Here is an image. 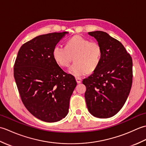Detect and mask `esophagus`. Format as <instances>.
<instances>
[{
	"label": "esophagus",
	"mask_w": 146,
	"mask_h": 146,
	"mask_svg": "<svg viewBox=\"0 0 146 146\" xmlns=\"http://www.w3.org/2000/svg\"><path fill=\"white\" fill-rule=\"evenodd\" d=\"M76 81L77 83H80L82 82V79L81 78H79V77H76Z\"/></svg>",
	"instance_id": "obj_1"
}]
</instances>
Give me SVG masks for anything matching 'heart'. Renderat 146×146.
<instances>
[{"mask_svg":"<svg viewBox=\"0 0 146 146\" xmlns=\"http://www.w3.org/2000/svg\"><path fill=\"white\" fill-rule=\"evenodd\" d=\"M102 48L97 42H91L81 36L76 35L68 40L66 47L56 45L52 50V57L60 66H68L71 75L81 76L94 71L100 64L102 57Z\"/></svg>","mask_w":146,"mask_h":146,"instance_id":"b5f03b06","label":"heart"}]
</instances>
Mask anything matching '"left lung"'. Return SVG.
<instances>
[{"instance_id":"left-lung-1","label":"left lung","mask_w":146,"mask_h":146,"mask_svg":"<svg viewBox=\"0 0 146 146\" xmlns=\"http://www.w3.org/2000/svg\"><path fill=\"white\" fill-rule=\"evenodd\" d=\"M102 48L100 64L83 80L86 86V106L94 117L101 119L117 113L127 99L132 83V60L124 46L104 31L90 32Z\"/></svg>"}]
</instances>
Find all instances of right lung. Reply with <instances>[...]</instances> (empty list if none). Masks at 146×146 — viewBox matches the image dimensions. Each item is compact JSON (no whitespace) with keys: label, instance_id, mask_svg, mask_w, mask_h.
<instances>
[{"label":"right lung","instance_id":"add662e5","mask_svg":"<svg viewBox=\"0 0 146 146\" xmlns=\"http://www.w3.org/2000/svg\"><path fill=\"white\" fill-rule=\"evenodd\" d=\"M68 32L40 35L18 51L14 76L21 100L38 119L54 122L66 116L70 99L76 86L73 75L59 66L52 50Z\"/></svg>","mask_w":146,"mask_h":146}]
</instances>
